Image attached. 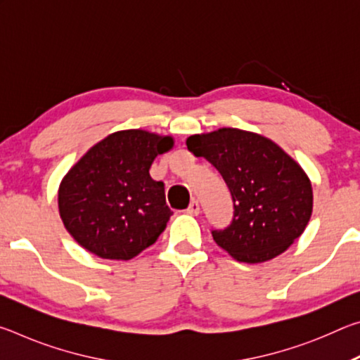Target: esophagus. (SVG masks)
Wrapping results in <instances>:
<instances>
[{
  "instance_id": "34e87169",
  "label": "esophagus",
  "mask_w": 360,
  "mask_h": 360,
  "mask_svg": "<svg viewBox=\"0 0 360 360\" xmlns=\"http://www.w3.org/2000/svg\"><path fill=\"white\" fill-rule=\"evenodd\" d=\"M187 214H191V216H197V214H200V203L197 202V200H192L191 205H188V208H187Z\"/></svg>"
}]
</instances>
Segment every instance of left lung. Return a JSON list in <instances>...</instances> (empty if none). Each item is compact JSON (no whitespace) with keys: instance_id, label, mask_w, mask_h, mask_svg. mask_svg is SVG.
<instances>
[{"instance_id":"obj_1","label":"left lung","mask_w":360,"mask_h":360,"mask_svg":"<svg viewBox=\"0 0 360 360\" xmlns=\"http://www.w3.org/2000/svg\"><path fill=\"white\" fill-rule=\"evenodd\" d=\"M186 144L229 187L233 217L211 235L231 257L248 264L270 260L303 233L313 211V188L278 144L238 129L188 136Z\"/></svg>"}]
</instances>
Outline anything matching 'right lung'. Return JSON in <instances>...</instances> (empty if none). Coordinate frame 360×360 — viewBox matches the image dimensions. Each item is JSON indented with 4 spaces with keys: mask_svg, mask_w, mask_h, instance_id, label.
Returning a JSON list of instances; mask_svg holds the SVG:
<instances>
[{
    "mask_svg": "<svg viewBox=\"0 0 360 360\" xmlns=\"http://www.w3.org/2000/svg\"><path fill=\"white\" fill-rule=\"evenodd\" d=\"M172 148L169 136L144 130L117 131L96 143L60 184V216L72 238L109 260L133 259L154 245L173 211L165 184L152 179L149 168Z\"/></svg>",
    "mask_w": 360,
    "mask_h": 360,
    "instance_id": "obj_1",
    "label": "right lung"
}]
</instances>
